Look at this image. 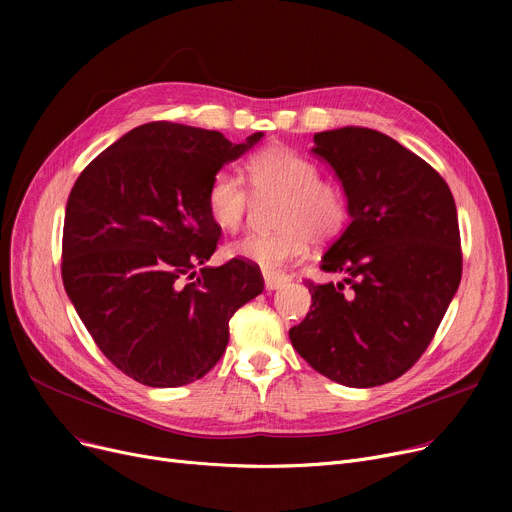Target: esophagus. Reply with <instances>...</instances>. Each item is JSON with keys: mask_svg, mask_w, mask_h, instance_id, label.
<instances>
[{"mask_svg": "<svg viewBox=\"0 0 512 512\" xmlns=\"http://www.w3.org/2000/svg\"><path fill=\"white\" fill-rule=\"evenodd\" d=\"M263 280H265V290H278V288L286 286L290 278L286 274H280V272L263 270Z\"/></svg>", "mask_w": 512, "mask_h": 512, "instance_id": "obj_1", "label": "esophagus"}]
</instances>
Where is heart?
<instances>
[{
  "mask_svg": "<svg viewBox=\"0 0 512 512\" xmlns=\"http://www.w3.org/2000/svg\"><path fill=\"white\" fill-rule=\"evenodd\" d=\"M247 178L257 195H282L274 234H247L232 242L228 253L278 270L299 259L313 242H328L346 224V197L342 188L319 178V168L307 155L286 145H272L247 161ZM251 203L245 182L228 170H220L207 186L205 205L213 224L234 232L242 224Z\"/></svg>",
  "mask_w": 512,
  "mask_h": 512,
  "instance_id": "1",
  "label": "heart"
}]
</instances>
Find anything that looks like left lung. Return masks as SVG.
Returning a JSON list of instances; mask_svg holds the SVG:
<instances>
[{"instance_id": "1", "label": "left lung", "mask_w": 512, "mask_h": 512, "mask_svg": "<svg viewBox=\"0 0 512 512\" xmlns=\"http://www.w3.org/2000/svg\"><path fill=\"white\" fill-rule=\"evenodd\" d=\"M313 141L342 184L351 224L321 257L340 280L309 284L311 311L288 336L332 382L382 386L417 363L459 290L456 205L444 178L388 134L344 126Z\"/></svg>"}]
</instances>
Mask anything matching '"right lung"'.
Instances as JSON below:
<instances>
[{"mask_svg":"<svg viewBox=\"0 0 512 512\" xmlns=\"http://www.w3.org/2000/svg\"><path fill=\"white\" fill-rule=\"evenodd\" d=\"M261 137L236 145L218 130L143 124L72 186L64 288L101 353L139 384L176 388L203 378L226 351L230 317L263 292L261 272L247 261L205 265L222 234L209 218L207 186Z\"/></svg>","mask_w":512,"mask_h":512,"instance_id":"obj_1","label":"right lung"}]
</instances>
